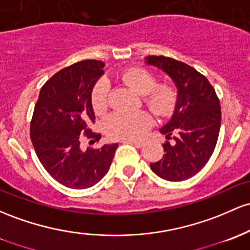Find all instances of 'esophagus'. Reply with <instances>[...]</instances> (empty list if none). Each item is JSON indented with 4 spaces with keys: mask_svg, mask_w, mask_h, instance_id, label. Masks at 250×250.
Listing matches in <instances>:
<instances>
[{
    "mask_svg": "<svg viewBox=\"0 0 250 250\" xmlns=\"http://www.w3.org/2000/svg\"><path fill=\"white\" fill-rule=\"evenodd\" d=\"M123 142H125V144H131V145H134V146L138 147V148H141L142 146H144V142H142V141H133V140H125V141H123Z\"/></svg>",
    "mask_w": 250,
    "mask_h": 250,
    "instance_id": "1",
    "label": "esophagus"
}]
</instances>
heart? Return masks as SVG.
Returning <instances> with one entry per match:
<instances>
[{
  "label": "heart",
  "instance_id": "1",
  "mask_svg": "<svg viewBox=\"0 0 250 250\" xmlns=\"http://www.w3.org/2000/svg\"><path fill=\"white\" fill-rule=\"evenodd\" d=\"M123 83L142 96V102L155 116L167 117L174 111L178 92L168 83L156 84L154 73L142 67L127 68L121 75ZM110 84L106 79L98 81L92 89L91 104L97 115L108 110ZM152 125V117L146 111L114 112L104 122V131L112 140H139Z\"/></svg>",
  "mask_w": 250,
  "mask_h": 250
}]
</instances>
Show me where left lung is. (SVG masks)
<instances>
[{
	"mask_svg": "<svg viewBox=\"0 0 250 250\" xmlns=\"http://www.w3.org/2000/svg\"><path fill=\"white\" fill-rule=\"evenodd\" d=\"M148 65L161 68L178 89L173 116L160 129L167 141L163 158L150 164L156 175L182 182L205 166L215 150L221 128V106L207 77L183 62L164 56H149Z\"/></svg>",
	"mask_w": 250,
	"mask_h": 250,
	"instance_id": "8db88e82",
	"label": "left lung"
}]
</instances>
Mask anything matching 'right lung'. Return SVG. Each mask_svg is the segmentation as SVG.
Returning a JSON list of instances; mask_svg holds the SVG:
<instances>
[{"label":"right lung","mask_w":250,"mask_h":250,"mask_svg":"<svg viewBox=\"0 0 250 250\" xmlns=\"http://www.w3.org/2000/svg\"><path fill=\"white\" fill-rule=\"evenodd\" d=\"M103 67V62L83 60L62 68L43 84L34 106L31 140L35 153L49 175L66 188H87L100 182L119 146L81 148L83 136L101 139L91 130V92Z\"/></svg>","instance_id":"obj_1"}]
</instances>
